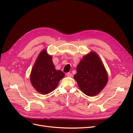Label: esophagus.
<instances>
[{"label": "esophagus", "mask_w": 133, "mask_h": 133, "mask_svg": "<svg viewBox=\"0 0 133 133\" xmlns=\"http://www.w3.org/2000/svg\"><path fill=\"white\" fill-rule=\"evenodd\" d=\"M66 75L68 77H70V76H72V74L71 73H67L66 74Z\"/></svg>", "instance_id": "esophagus-1"}]
</instances>
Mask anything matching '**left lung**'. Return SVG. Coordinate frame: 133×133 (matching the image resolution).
I'll return each mask as SVG.
<instances>
[{
	"instance_id": "1",
	"label": "left lung",
	"mask_w": 133,
	"mask_h": 133,
	"mask_svg": "<svg viewBox=\"0 0 133 133\" xmlns=\"http://www.w3.org/2000/svg\"><path fill=\"white\" fill-rule=\"evenodd\" d=\"M74 77L80 89L89 96L99 94L107 85L108 79L101 59L94 51L85 55L80 60Z\"/></svg>"
}]
</instances>
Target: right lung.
Listing matches in <instances>:
<instances>
[{
	"instance_id": "obj_1",
	"label": "right lung",
	"mask_w": 133,
	"mask_h": 133,
	"mask_svg": "<svg viewBox=\"0 0 133 133\" xmlns=\"http://www.w3.org/2000/svg\"><path fill=\"white\" fill-rule=\"evenodd\" d=\"M65 74L55 69L52 57L45 49L42 50L36 60L30 74V82L34 89L42 94L53 91Z\"/></svg>"
}]
</instances>
